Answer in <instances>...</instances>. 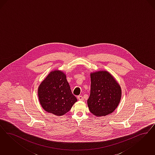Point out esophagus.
Wrapping results in <instances>:
<instances>
[{
  "mask_svg": "<svg viewBox=\"0 0 155 155\" xmlns=\"http://www.w3.org/2000/svg\"><path fill=\"white\" fill-rule=\"evenodd\" d=\"M78 99L79 101H83V100H84L83 97L82 95H78Z\"/></svg>",
  "mask_w": 155,
  "mask_h": 155,
  "instance_id": "34e87169",
  "label": "esophagus"
}]
</instances>
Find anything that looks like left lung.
<instances>
[{
	"label": "left lung",
	"mask_w": 155,
	"mask_h": 155,
	"mask_svg": "<svg viewBox=\"0 0 155 155\" xmlns=\"http://www.w3.org/2000/svg\"><path fill=\"white\" fill-rule=\"evenodd\" d=\"M90 95L87 100L90 111L97 116L112 113L121 99V90L114 78L107 71L90 74Z\"/></svg>",
	"instance_id": "left-lung-1"
}]
</instances>
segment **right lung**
Segmentation results:
<instances>
[{
    "label": "right lung",
    "instance_id": "1",
    "mask_svg": "<svg viewBox=\"0 0 155 155\" xmlns=\"http://www.w3.org/2000/svg\"><path fill=\"white\" fill-rule=\"evenodd\" d=\"M38 96L42 108L57 116L67 113L77 101L72 93L66 75L60 71L51 72L41 83Z\"/></svg>",
    "mask_w": 155,
    "mask_h": 155
}]
</instances>
